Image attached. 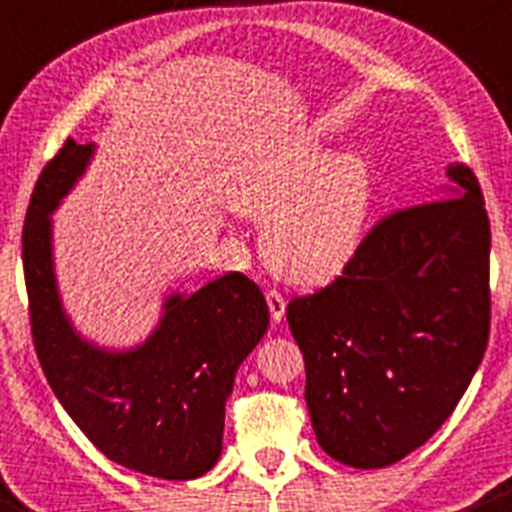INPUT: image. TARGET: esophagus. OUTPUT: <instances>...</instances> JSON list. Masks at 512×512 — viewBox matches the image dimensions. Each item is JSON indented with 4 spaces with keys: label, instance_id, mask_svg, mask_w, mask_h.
Listing matches in <instances>:
<instances>
[{
    "label": "esophagus",
    "instance_id": "34e87169",
    "mask_svg": "<svg viewBox=\"0 0 512 512\" xmlns=\"http://www.w3.org/2000/svg\"><path fill=\"white\" fill-rule=\"evenodd\" d=\"M265 300H267V307H270L272 322H280L282 317H285V297H282L280 292L270 290V292H267V295H265Z\"/></svg>",
    "mask_w": 512,
    "mask_h": 512
}]
</instances>
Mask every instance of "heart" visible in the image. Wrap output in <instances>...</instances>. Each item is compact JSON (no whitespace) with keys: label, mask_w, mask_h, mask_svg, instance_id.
Here are the masks:
<instances>
[{"label":"heart","mask_w":512,"mask_h":512,"mask_svg":"<svg viewBox=\"0 0 512 512\" xmlns=\"http://www.w3.org/2000/svg\"><path fill=\"white\" fill-rule=\"evenodd\" d=\"M230 202L265 222L262 252L282 280L317 287L357 255L372 210V172L360 152H330L315 135L257 145L235 170Z\"/></svg>","instance_id":"1"}]
</instances>
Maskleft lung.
Instances as JSON below:
<instances>
[{"label":"left lung","instance_id":"8db88e82","mask_svg":"<svg viewBox=\"0 0 512 512\" xmlns=\"http://www.w3.org/2000/svg\"><path fill=\"white\" fill-rule=\"evenodd\" d=\"M377 222L340 277L287 305L312 430L330 458L385 468L450 418L490 335V222L478 177Z\"/></svg>","mask_w":512,"mask_h":512}]
</instances>
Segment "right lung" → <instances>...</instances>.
Instances as JSON below:
<instances>
[{"label":"right lung","mask_w":512,"mask_h":512,"mask_svg":"<svg viewBox=\"0 0 512 512\" xmlns=\"http://www.w3.org/2000/svg\"><path fill=\"white\" fill-rule=\"evenodd\" d=\"M94 145L64 142L34 185L22 232L34 350L69 418L109 460L162 480L205 475L222 453L235 372L270 325L260 287L227 272L170 295L160 325L132 350L84 340L59 297L52 212L84 175Z\"/></svg>","instance_id":"1"}]
</instances>
